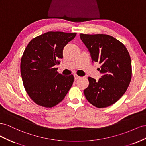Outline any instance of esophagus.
Masks as SVG:
<instances>
[{
  "mask_svg": "<svg viewBox=\"0 0 146 146\" xmlns=\"http://www.w3.org/2000/svg\"><path fill=\"white\" fill-rule=\"evenodd\" d=\"M74 80H78V79H80V76H78L77 74H74Z\"/></svg>",
  "mask_w": 146,
  "mask_h": 146,
  "instance_id": "1",
  "label": "esophagus"
}]
</instances>
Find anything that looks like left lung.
<instances>
[{
    "label": "left lung",
    "instance_id": "left-lung-1",
    "mask_svg": "<svg viewBox=\"0 0 146 146\" xmlns=\"http://www.w3.org/2000/svg\"><path fill=\"white\" fill-rule=\"evenodd\" d=\"M80 38L90 54L92 62H98L102 76L98 81L89 77L84 90L90 103L102 108L113 105L122 97L131 79V62L125 45L106 34H83Z\"/></svg>",
    "mask_w": 146,
    "mask_h": 146
}]
</instances>
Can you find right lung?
<instances>
[{"mask_svg":"<svg viewBox=\"0 0 146 146\" xmlns=\"http://www.w3.org/2000/svg\"><path fill=\"white\" fill-rule=\"evenodd\" d=\"M76 33L48 32L27 44L21 60L25 90L37 105L52 108L63 100L72 87L73 74L64 76L54 66L63 58V49Z\"/></svg>","mask_w":146,"mask_h":146,"instance_id":"right-lung-1","label":"right lung"}]
</instances>
